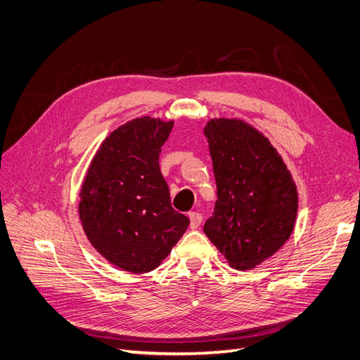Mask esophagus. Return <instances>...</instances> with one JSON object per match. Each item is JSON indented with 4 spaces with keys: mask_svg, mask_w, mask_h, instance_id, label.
Wrapping results in <instances>:
<instances>
[{
    "mask_svg": "<svg viewBox=\"0 0 360 360\" xmlns=\"http://www.w3.org/2000/svg\"><path fill=\"white\" fill-rule=\"evenodd\" d=\"M189 219H191V229H198L200 223H202V215L195 211L189 214Z\"/></svg>",
    "mask_w": 360,
    "mask_h": 360,
    "instance_id": "34e87169",
    "label": "esophagus"
}]
</instances>
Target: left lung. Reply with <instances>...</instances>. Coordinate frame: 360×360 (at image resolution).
<instances>
[{
	"mask_svg": "<svg viewBox=\"0 0 360 360\" xmlns=\"http://www.w3.org/2000/svg\"><path fill=\"white\" fill-rule=\"evenodd\" d=\"M217 200L204 232L230 267L251 270L291 236L297 186L267 137L240 120L215 118L204 128Z\"/></svg>",
	"mask_w": 360,
	"mask_h": 360,
	"instance_id": "obj_1",
	"label": "left lung"
}]
</instances>
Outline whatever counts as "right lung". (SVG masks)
<instances>
[{"instance_id":"right-lung-1","label":"right lung","mask_w":360,"mask_h":360,"mask_svg":"<svg viewBox=\"0 0 360 360\" xmlns=\"http://www.w3.org/2000/svg\"><path fill=\"white\" fill-rule=\"evenodd\" d=\"M172 121H128L100 145L81 186L79 220L91 245L131 273L155 270L189 226L171 207L160 153Z\"/></svg>"}]
</instances>
